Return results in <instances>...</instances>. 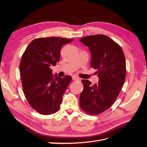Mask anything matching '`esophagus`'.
Here are the masks:
<instances>
[{"label":"esophagus","instance_id":"34e87169","mask_svg":"<svg viewBox=\"0 0 147 147\" xmlns=\"http://www.w3.org/2000/svg\"><path fill=\"white\" fill-rule=\"evenodd\" d=\"M72 79L74 81H80L81 80V78H80L79 77H76V76H73Z\"/></svg>","mask_w":147,"mask_h":147}]
</instances>
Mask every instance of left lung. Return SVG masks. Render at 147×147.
Wrapping results in <instances>:
<instances>
[{
	"mask_svg": "<svg viewBox=\"0 0 147 147\" xmlns=\"http://www.w3.org/2000/svg\"><path fill=\"white\" fill-rule=\"evenodd\" d=\"M80 41L89 47L91 66L97 69L99 77L94 85L82 80L80 105L88 114L98 115L112 106L121 90L126 74L125 57L121 47L107 35H90Z\"/></svg>",
	"mask_w": 147,
	"mask_h": 147,
	"instance_id": "8db88e82",
	"label": "left lung"
}]
</instances>
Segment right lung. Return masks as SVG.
<instances>
[{
	"label": "right lung",
	"instance_id": "obj_1",
	"mask_svg": "<svg viewBox=\"0 0 147 147\" xmlns=\"http://www.w3.org/2000/svg\"><path fill=\"white\" fill-rule=\"evenodd\" d=\"M74 39L51 37L31 42L21 57L20 71L23 91L29 104L37 112L47 115L60 109L62 98L72 77L53 76L50 66L60 59V50Z\"/></svg>",
	"mask_w": 147,
	"mask_h": 147
}]
</instances>
